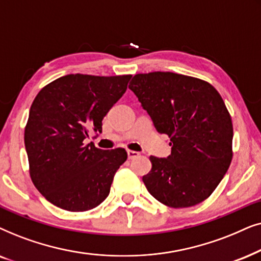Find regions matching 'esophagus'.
<instances>
[{
	"label": "esophagus",
	"mask_w": 261,
	"mask_h": 261,
	"mask_svg": "<svg viewBox=\"0 0 261 261\" xmlns=\"http://www.w3.org/2000/svg\"><path fill=\"white\" fill-rule=\"evenodd\" d=\"M138 156H140V152L134 151V150H127V158H128V160H134V159L138 158Z\"/></svg>",
	"instance_id": "obj_1"
}]
</instances>
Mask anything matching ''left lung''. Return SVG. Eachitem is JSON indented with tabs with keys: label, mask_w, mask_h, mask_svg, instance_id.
Segmentation results:
<instances>
[{
	"label": "left lung",
	"mask_w": 261,
	"mask_h": 261,
	"mask_svg": "<svg viewBox=\"0 0 261 261\" xmlns=\"http://www.w3.org/2000/svg\"><path fill=\"white\" fill-rule=\"evenodd\" d=\"M128 88L158 133L171 137V155L150 156L149 193L175 209L205 200L232 159L231 118L220 93L203 80L163 71L135 75Z\"/></svg>",
	"instance_id": "8db88e82"
}]
</instances>
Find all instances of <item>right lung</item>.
I'll return each mask as SVG.
<instances>
[{
    "mask_svg": "<svg viewBox=\"0 0 261 261\" xmlns=\"http://www.w3.org/2000/svg\"><path fill=\"white\" fill-rule=\"evenodd\" d=\"M130 79L65 75L45 86L33 100L25 127L30 175L54 205L80 213L109 196L126 151L102 150L83 142L90 131L101 133L103 117L123 96Z\"/></svg>",
    "mask_w": 261,
    "mask_h": 261,
    "instance_id": "right-lung-1",
    "label": "right lung"
}]
</instances>
